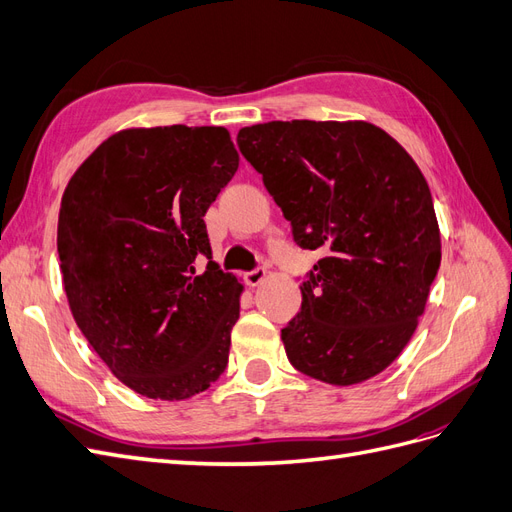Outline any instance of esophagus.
Listing matches in <instances>:
<instances>
[{
  "label": "esophagus",
  "instance_id": "34e87169",
  "mask_svg": "<svg viewBox=\"0 0 512 512\" xmlns=\"http://www.w3.org/2000/svg\"><path fill=\"white\" fill-rule=\"evenodd\" d=\"M265 280H267V269H254V271L245 273V284L252 286V288L260 286Z\"/></svg>",
  "mask_w": 512,
  "mask_h": 512
}]
</instances>
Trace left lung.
<instances>
[{
    "instance_id": "obj_1",
    "label": "left lung",
    "mask_w": 512,
    "mask_h": 512,
    "mask_svg": "<svg viewBox=\"0 0 512 512\" xmlns=\"http://www.w3.org/2000/svg\"><path fill=\"white\" fill-rule=\"evenodd\" d=\"M237 145L292 226L320 250L301 284V312L282 329L288 361L335 386L389 367L425 312L442 258L421 168L367 121H269Z\"/></svg>"
}]
</instances>
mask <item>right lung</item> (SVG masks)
Returning <instances> with one entry per match:
<instances>
[{"instance_id":"obj_1","label":"right lung","mask_w":512,"mask_h":512,"mask_svg":"<svg viewBox=\"0 0 512 512\" xmlns=\"http://www.w3.org/2000/svg\"><path fill=\"white\" fill-rule=\"evenodd\" d=\"M239 168L226 128L113 134L68 181L57 252L87 342L149 399H188L218 380L243 286L211 258L205 213Z\"/></svg>"}]
</instances>
